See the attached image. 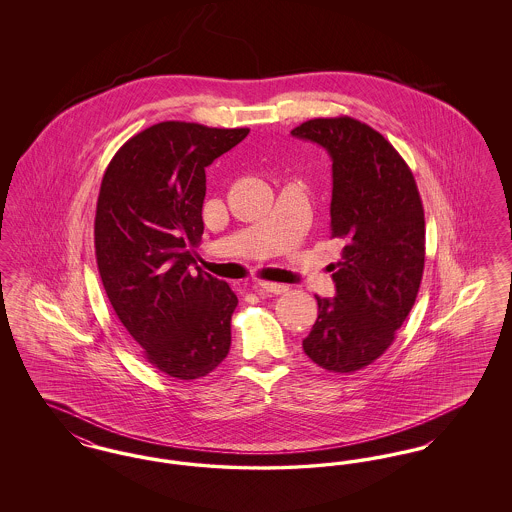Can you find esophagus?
Wrapping results in <instances>:
<instances>
[{
    "label": "esophagus",
    "mask_w": 512,
    "mask_h": 512,
    "mask_svg": "<svg viewBox=\"0 0 512 512\" xmlns=\"http://www.w3.org/2000/svg\"><path fill=\"white\" fill-rule=\"evenodd\" d=\"M253 290L257 293H274V295H280V293L288 292V286L284 284H274V282H257L253 286Z\"/></svg>",
    "instance_id": "1"
}]
</instances>
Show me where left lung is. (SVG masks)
<instances>
[{
  "instance_id": "8db88e82",
  "label": "left lung",
  "mask_w": 512,
  "mask_h": 512,
  "mask_svg": "<svg viewBox=\"0 0 512 512\" xmlns=\"http://www.w3.org/2000/svg\"><path fill=\"white\" fill-rule=\"evenodd\" d=\"M292 134L332 157V236L345 242L330 265L336 297H317L303 351L324 370L349 374L384 355L413 309L426 255L424 207L405 159L365 122L311 119Z\"/></svg>"
}]
</instances>
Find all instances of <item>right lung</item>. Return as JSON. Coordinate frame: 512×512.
Here are the masks:
<instances>
[{"mask_svg": "<svg viewBox=\"0 0 512 512\" xmlns=\"http://www.w3.org/2000/svg\"><path fill=\"white\" fill-rule=\"evenodd\" d=\"M249 128L165 121L132 136L107 165L94 245L105 293L147 363L178 380L207 376L230 351L238 297L197 270L205 167Z\"/></svg>", "mask_w": 512, "mask_h": 512, "instance_id": "right-lung-1", "label": "right lung"}]
</instances>
